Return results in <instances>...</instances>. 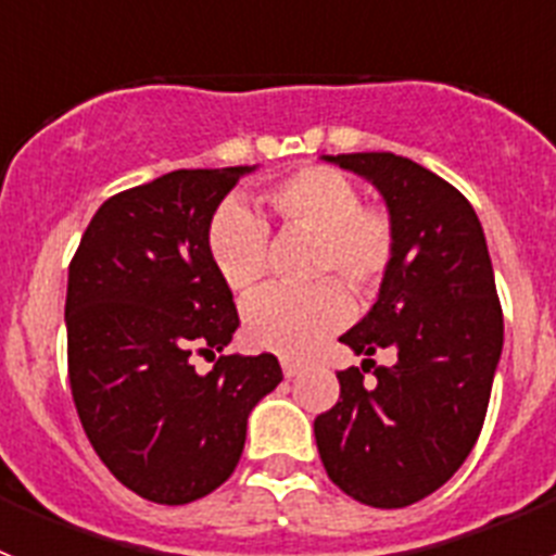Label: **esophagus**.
<instances>
[{
  "label": "esophagus",
  "instance_id": "esophagus-1",
  "mask_svg": "<svg viewBox=\"0 0 556 556\" xmlns=\"http://www.w3.org/2000/svg\"><path fill=\"white\" fill-rule=\"evenodd\" d=\"M301 362H292V358H281V370H283V376L287 378H292V376H298V372H301Z\"/></svg>",
  "mask_w": 556,
  "mask_h": 556
}]
</instances>
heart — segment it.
<instances>
[{"label":"heart","instance_id":"heart-1","mask_svg":"<svg viewBox=\"0 0 556 556\" xmlns=\"http://www.w3.org/2000/svg\"><path fill=\"white\" fill-rule=\"evenodd\" d=\"M269 211L287 233L308 236V278L301 292L264 289L244 308V333L255 348L306 356L348 317V298H367L384 281L395 258V223L381 205H362V191L331 166H306L269 186ZM208 255L236 294L253 292L267 275V225L242 205L228 203L208 225Z\"/></svg>","mask_w":556,"mask_h":556}]
</instances>
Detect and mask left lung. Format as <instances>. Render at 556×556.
I'll list each match as a JSON object with an SVG mask.
<instances>
[{"instance_id":"1","label":"left lung","mask_w":556,"mask_h":556,"mask_svg":"<svg viewBox=\"0 0 556 556\" xmlns=\"http://www.w3.org/2000/svg\"><path fill=\"white\" fill-rule=\"evenodd\" d=\"M323 159L381 191L397 242L378 301L339 337L367 358L337 372L339 401L314 437L342 493L401 509L443 488L484 426L504 345L493 264L473 205L440 175L392 152ZM384 346L396 353L390 368L369 358Z\"/></svg>"}]
</instances>
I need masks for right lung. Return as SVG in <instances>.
Wrapping results in <instances>:
<instances>
[{
	"label": "right lung",
	"mask_w": 556,
	"mask_h": 556,
	"mask_svg": "<svg viewBox=\"0 0 556 556\" xmlns=\"http://www.w3.org/2000/svg\"><path fill=\"white\" fill-rule=\"evenodd\" d=\"M253 166L175 169L100 205L68 264V384L88 443L155 504H189L233 473L248 415L281 384L273 353L219 356L239 326L208 225Z\"/></svg>",
	"instance_id": "add662e5"
}]
</instances>
